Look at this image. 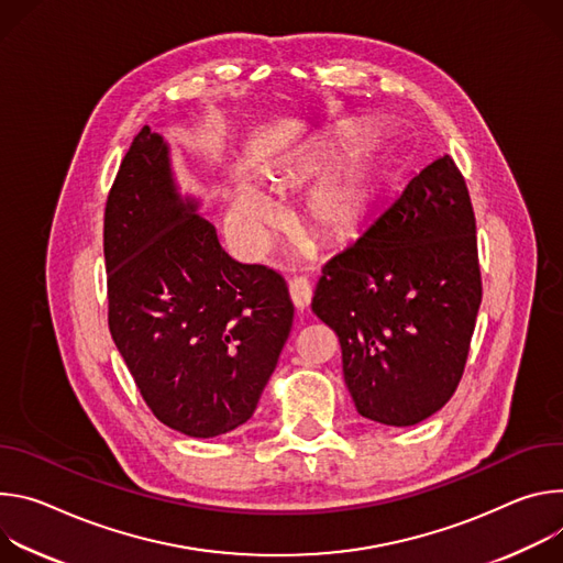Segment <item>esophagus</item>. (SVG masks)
<instances>
[{"mask_svg": "<svg viewBox=\"0 0 563 563\" xmlns=\"http://www.w3.org/2000/svg\"><path fill=\"white\" fill-rule=\"evenodd\" d=\"M290 290V299L292 303L303 310L310 303V297H313V288H310V282L306 277H292L288 284Z\"/></svg>", "mask_w": 563, "mask_h": 563, "instance_id": "1", "label": "esophagus"}]
</instances>
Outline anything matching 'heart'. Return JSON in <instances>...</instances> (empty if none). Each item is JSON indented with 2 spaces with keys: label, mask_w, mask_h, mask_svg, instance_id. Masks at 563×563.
<instances>
[{
  "label": "heart",
  "mask_w": 563,
  "mask_h": 563,
  "mask_svg": "<svg viewBox=\"0 0 563 563\" xmlns=\"http://www.w3.org/2000/svg\"><path fill=\"white\" fill-rule=\"evenodd\" d=\"M313 167L288 172L282 178L284 187L301 183ZM368 201V185L362 172H349L346 176L324 185L308 203V219L327 241H340L349 236L364 219ZM279 221V208L255 190H241L232 203V223L239 230L243 243L250 250H262L268 241V230Z\"/></svg>",
  "instance_id": "b5f03b06"
}]
</instances>
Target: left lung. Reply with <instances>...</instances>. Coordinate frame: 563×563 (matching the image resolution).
<instances>
[{
  "mask_svg": "<svg viewBox=\"0 0 563 563\" xmlns=\"http://www.w3.org/2000/svg\"><path fill=\"white\" fill-rule=\"evenodd\" d=\"M481 297L476 219L445 154L322 266L310 306L340 340L357 413L409 427L454 396Z\"/></svg>",
  "mask_w": 563,
  "mask_h": 563,
  "instance_id": "obj_1",
  "label": "left lung"
}]
</instances>
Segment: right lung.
I'll list each match as a JSON object with an SVG mask.
<instances>
[{
    "label": "right lung",
    "instance_id": "right-lung-1",
    "mask_svg": "<svg viewBox=\"0 0 563 563\" xmlns=\"http://www.w3.org/2000/svg\"><path fill=\"white\" fill-rule=\"evenodd\" d=\"M109 331L167 427L214 439L247 422L290 335L284 277L234 262L180 199L165 141L143 128L104 208Z\"/></svg>",
    "mask_w": 563,
    "mask_h": 563
}]
</instances>
